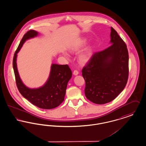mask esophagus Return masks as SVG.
<instances>
[{
	"label": "esophagus",
	"mask_w": 146,
	"mask_h": 146,
	"mask_svg": "<svg viewBox=\"0 0 146 146\" xmlns=\"http://www.w3.org/2000/svg\"><path fill=\"white\" fill-rule=\"evenodd\" d=\"M79 74V72H78V71L77 70H74V71H73V74L74 75V76H76V75H78Z\"/></svg>",
	"instance_id": "obj_1"
}]
</instances>
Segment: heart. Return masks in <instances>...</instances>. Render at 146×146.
Listing matches in <instances>:
<instances>
[{
	"label": "heart",
	"mask_w": 146,
	"mask_h": 146,
	"mask_svg": "<svg viewBox=\"0 0 146 146\" xmlns=\"http://www.w3.org/2000/svg\"><path fill=\"white\" fill-rule=\"evenodd\" d=\"M66 56H67V54H66ZM89 55L88 54H82V55H81L79 56V61L82 63H85L87 62L88 60H89Z\"/></svg>",
	"instance_id": "obj_1"
}]
</instances>
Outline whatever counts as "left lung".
<instances>
[{"instance_id":"1","label":"left lung","mask_w":146,"mask_h":146,"mask_svg":"<svg viewBox=\"0 0 146 146\" xmlns=\"http://www.w3.org/2000/svg\"><path fill=\"white\" fill-rule=\"evenodd\" d=\"M111 45L95 52L83 68L85 95L102 104L114 100L124 90L129 76V54L125 42L111 27Z\"/></svg>"}]
</instances>
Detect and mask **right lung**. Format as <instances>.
Returning a JSON list of instances; mask_svg holds the SVG:
<instances>
[{"mask_svg":"<svg viewBox=\"0 0 146 146\" xmlns=\"http://www.w3.org/2000/svg\"><path fill=\"white\" fill-rule=\"evenodd\" d=\"M34 30H29L23 35L20 43L14 54L13 65L17 87L21 95L32 104L42 109L50 110L56 108L64 99L67 83L72 73L68 64H52L49 79L46 84L38 89L27 88L21 81L16 66V57L23 44L31 38L38 35Z\"/></svg>","mask_w":146,"mask_h":146,"instance_id":"right-lung-1","label":"right lung"}]
</instances>
